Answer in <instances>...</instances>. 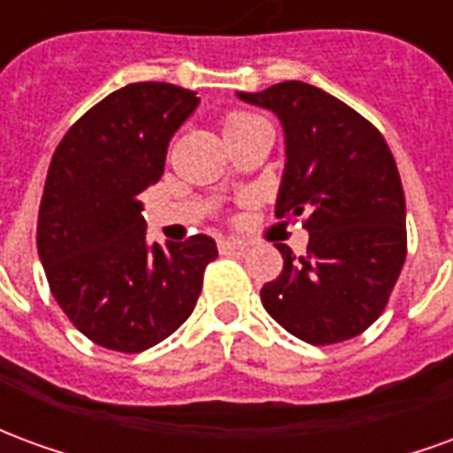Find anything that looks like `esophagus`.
<instances>
[{"label":"esophagus","mask_w":453,"mask_h":453,"mask_svg":"<svg viewBox=\"0 0 453 453\" xmlns=\"http://www.w3.org/2000/svg\"><path fill=\"white\" fill-rule=\"evenodd\" d=\"M218 247H220V252H245L247 250L245 242L233 240V237H220V240H218Z\"/></svg>","instance_id":"obj_1"}]
</instances>
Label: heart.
Masks as SVG:
<instances>
[{
  "instance_id": "heart-1",
  "label": "heart",
  "mask_w": 453,
  "mask_h": 453,
  "mask_svg": "<svg viewBox=\"0 0 453 453\" xmlns=\"http://www.w3.org/2000/svg\"><path fill=\"white\" fill-rule=\"evenodd\" d=\"M255 119H259V116H255V113H247V111H230L223 119V130L226 133H233V130L242 128V126H247V123H252Z\"/></svg>"
}]
</instances>
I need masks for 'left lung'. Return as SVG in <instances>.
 Wrapping results in <instances>:
<instances>
[{"label":"left lung","instance_id":"1","mask_svg":"<svg viewBox=\"0 0 453 453\" xmlns=\"http://www.w3.org/2000/svg\"><path fill=\"white\" fill-rule=\"evenodd\" d=\"M281 119L286 169L276 218H301L305 255L276 245L284 269L262 286L266 313L308 344L361 334L388 305L408 255L405 194L379 128L305 82L240 92Z\"/></svg>","mask_w":453,"mask_h":453}]
</instances>
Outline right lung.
I'll return each mask as SVG.
<instances>
[{"label":"right lung","mask_w":453,"mask_h":453,"mask_svg":"<svg viewBox=\"0 0 453 453\" xmlns=\"http://www.w3.org/2000/svg\"><path fill=\"white\" fill-rule=\"evenodd\" d=\"M196 104V92L174 84H128L74 120L50 159L38 257L70 323L104 349L138 354L167 340L218 257L208 235L150 247L138 201Z\"/></svg>","instance_id":"obj_1"}]
</instances>
